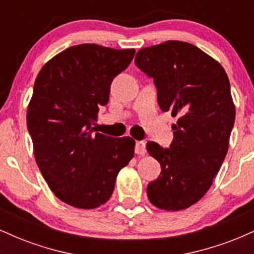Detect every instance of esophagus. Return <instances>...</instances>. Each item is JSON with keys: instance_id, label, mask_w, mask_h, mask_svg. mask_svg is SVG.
Segmentation results:
<instances>
[{"instance_id": "obj_1", "label": "esophagus", "mask_w": 254, "mask_h": 254, "mask_svg": "<svg viewBox=\"0 0 254 254\" xmlns=\"http://www.w3.org/2000/svg\"><path fill=\"white\" fill-rule=\"evenodd\" d=\"M145 142L144 141H137L135 145V153L138 155H143L145 153Z\"/></svg>"}]
</instances>
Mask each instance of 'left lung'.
Returning <instances> with one entry per match:
<instances>
[{
	"instance_id": "1",
	"label": "left lung",
	"mask_w": 254,
	"mask_h": 254,
	"mask_svg": "<svg viewBox=\"0 0 254 254\" xmlns=\"http://www.w3.org/2000/svg\"><path fill=\"white\" fill-rule=\"evenodd\" d=\"M135 64L153 78L161 111L178 117L170 148L147 143L161 165L148 198L165 210L186 209L209 190L228 151L235 121L228 76L214 58L178 40L142 49Z\"/></svg>"
}]
</instances>
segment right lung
Here are the masks:
<instances>
[{"mask_svg":"<svg viewBox=\"0 0 254 254\" xmlns=\"http://www.w3.org/2000/svg\"><path fill=\"white\" fill-rule=\"evenodd\" d=\"M135 50L97 44L71 46L43 66L27 109L34 156L49 188L64 203L95 209L106 203L116 178L133 156L130 137L95 132L99 107Z\"/></svg>","mask_w":254,"mask_h":254,"instance_id":"1","label":"right lung"}]
</instances>
